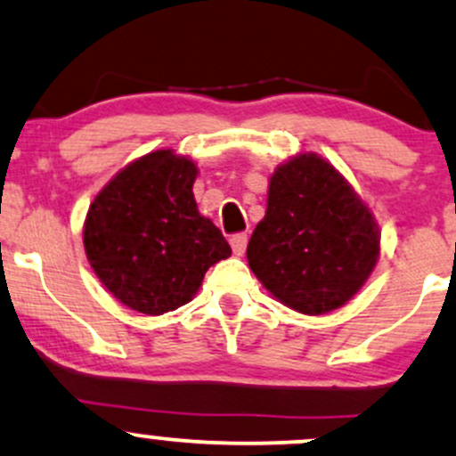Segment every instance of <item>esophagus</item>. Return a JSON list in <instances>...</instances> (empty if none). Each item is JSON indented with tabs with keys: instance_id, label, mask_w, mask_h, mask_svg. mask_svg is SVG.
<instances>
[{
	"instance_id": "esophagus-1",
	"label": "esophagus",
	"mask_w": 456,
	"mask_h": 456,
	"mask_svg": "<svg viewBox=\"0 0 456 456\" xmlns=\"http://www.w3.org/2000/svg\"><path fill=\"white\" fill-rule=\"evenodd\" d=\"M246 242H248V238H246V233H235L229 238V244H232V250L233 255H238V257H242L244 250H246Z\"/></svg>"
}]
</instances>
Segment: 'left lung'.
I'll return each instance as SVG.
<instances>
[{
  "label": "left lung",
  "mask_w": 456,
  "mask_h": 456,
  "mask_svg": "<svg viewBox=\"0 0 456 456\" xmlns=\"http://www.w3.org/2000/svg\"><path fill=\"white\" fill-rule=\"evenodd\" d=\"M373 212L332 162L300 151L270 175L246 259L281 305L326 315L362 289L379 259Z\"/></svg>",
  "instance_id": "left-lung-1"
}]
</instances>
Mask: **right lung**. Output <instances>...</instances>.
Masks as SVG:
<instances>
[{
  "mask_svg": "<svg viewBox=\"0 0 456 456\" xmlns=\"http://www.w3.org/2000/svg\"><path fill=\"white\" fill-rule=\"evenodd\" d=\"M197 162L154 150L119 169L94 197L83 246L94 274L133 311L162 315L191 302L210 265L232 255L197 210Z\"/></svg>",
  "mask_w": 456,
  "mask_h": 456,
  "instance_id": "obj_1",
  "label": "right lung"
}]
</instances>
